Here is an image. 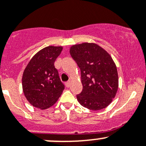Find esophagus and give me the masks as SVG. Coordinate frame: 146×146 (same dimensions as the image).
I'll use <instances>...</instances> for the list:
<instances>
[{"instance_id": "esophagus-1", "label": "esophagus", "mask_w": 146, "mask_h": 146, "mask_svg": "<svg viewBox=\"0 0 146 146\" xmlns=\"http://www.w3.org/2000/svg\"><path fill=\"white\" fill-rule=\"evenodd\" d=\"M65 86H66V87H68V88H69L70 86V81H67L66 83H65Z\"/></svg>"}]
</instances>
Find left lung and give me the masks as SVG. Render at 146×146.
<instances>
[{"mask_svg":"<svg viewBox=\"0 0 146 146\" xmlns=\"http://www.w3.org/2000/svg\"><path fill=\"white\" fill-rule=\"evenodd\" d=\"M70 53L81 69L83 90L78 94L81 105L100 110L111 104L119 86L117 66L110 54L95 43L74 44Z\"/></svg>","mask_w":146,"mask_h":146,"instance_id":"obj_1","label":"left lung"}]
</instances>
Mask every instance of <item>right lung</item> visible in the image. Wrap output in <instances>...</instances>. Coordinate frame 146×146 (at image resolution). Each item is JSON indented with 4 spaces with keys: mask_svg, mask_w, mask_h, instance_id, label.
<instances>
[{
    "mask_svg": "<svg viewBox=\"0 0 146 146\" xmlns=\"http://www.w3.org/2000/svg\"><path fill=\"white\" fill-rule=\"evenodd\" d=\"M62 50L61 46H48L32 57L23 73L24 96L33 107L45 110L54 105L65 86L54 68V61Z\"/></svg>",
    "mask_w": 146,
    "mask_h": 146,
    "instance_id": "1",
    "label": "right lung"
}]
</instances>
